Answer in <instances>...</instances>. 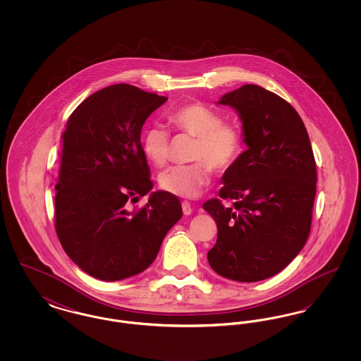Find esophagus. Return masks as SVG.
Segmentation results:
<instances>
[{"label":"esophagus","mask_w":361,"mask_h":361,"mask_svg":"<svg viewBox=\"0 0 361 361\" xmlns=\"http://www.w3.org/2000/svg\"><path fill=\"white\" fill-rule=\"evenodd\" d=\"M181 207H183V212H184V215H190L192 214V207H190V203L189 202H183L181 203Z\"/></svg>","instance_id":"obj_1"}]
</instances>
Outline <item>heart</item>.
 <instances>
[{"label": "heart", "instance_id": "b5f03b06", "mask_svg": "<svg viewBox=\"0 0 361 361\" xmlns=\"http://www.w3.org/2000/svg\"><path fill=\"white\" fill-rule=\"evenodd\" d=\"M174 130L196 137L190 165L173 166L159 174V187L173 196L197 197L212 181L211 168L224 173L233 168L245 150V137L240 126L224 121L215 109L192 103L183 105L168 115ZM142 149L155 166H164L171 153V135L153 126L142 137Z\"/></svg>", "mask_w": 361, "mask_h": 361}]
</instances>
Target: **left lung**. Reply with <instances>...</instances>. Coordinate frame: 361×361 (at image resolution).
<instances>
[{
  "label": "left lung",
  "instance_id": "left-lung-1",
  "mask_svg": "<svg viewBox=\"0 0 361 361\" xmlns=\"http://www.w3.org/2000/svg\"><path fill=\"white\" fill-rule=\"evenodd\" d=\"M218 104L237 111L247 149L224 172L221 199L203 204L218 226L207 258L218 275L253 283L281 272L303 249L317 166L305 123L280 96L247 84Z\"/></svg>",
  "mask_w": 361,
  "mask_h": 361
}]
</instances>
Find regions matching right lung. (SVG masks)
<instances>
[{"instance_id":"1","label":"right lung","mask_w":361,"mask_h":361,"mask_svg":"<svg viewBox=\"0 0 361 361\" xmlns=\"http://www.w3.org/2000/svg\"><path fill=\"white\" fill-rule=\"evenodd\" d=\"M168 100L116 84L93 93L70 115L55 185V230L84 272L104 281L137 275L154 261L183 216L177 196L153 189L140 145L146 119Z\"/></svg>"}]
</instances>
